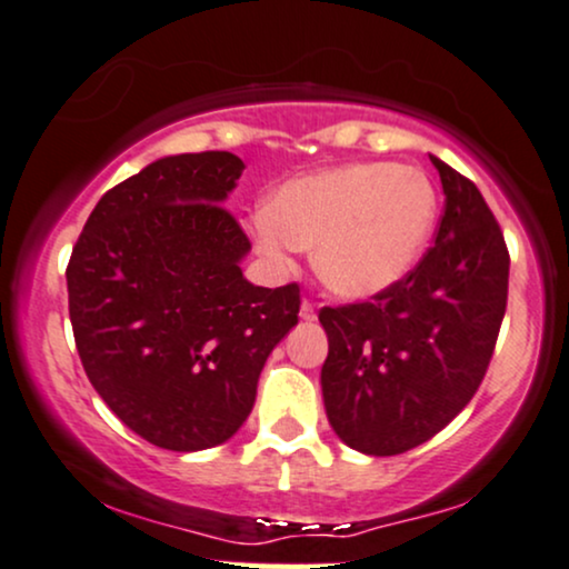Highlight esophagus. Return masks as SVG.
Listing matches in <instances>:
<instances>
[{"mask_svg":"<svg viewBox=\"0 0 569 569\" xmlns=\"http://www.w3.org/2000/svg\"><path fill=\"white\" fill-rule=\"evenodd\" d=\"M299 318H302V320H315V318H318V307H315V302H310V299H305L302 310H299Z\"/></svg>","mask_w":569,"mask_h":569,"instance_id":"obj_1","label":"esophagus"}]
</instances>
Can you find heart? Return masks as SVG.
Returning <instances> with one entry per match:
<instances>
[{"label":"heart","instance_id":"heart-1","mask_svg":"<svg viewBox=\"0 0 569 569\" xmlns=\"http://www.w3.org/2000/svg\"><path fill=\"white\" fill-rule=\"evenodd\" d=\"M437 188L419 167L355 161L293 177L257 211V251L289 267L312 246L318 278L339 297L366 299L397 283L435 230Z\"/></svg>","mask_w":569,"mask_h":569}]
</instances>
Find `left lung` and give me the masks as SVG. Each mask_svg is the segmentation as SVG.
Returning <instances> with one entry per match:
<instances>
[{
    "instance_id": "8db88e82",
    "label": "left lung",
    "mask_w": 569,
    "mask_h": 569,
    "mask_svg": "<svg viewBox=\"0 0 569 569\" xmlns=\"http://www.w3.org/2000/svg\"><path fill=\"white\" fill-rule=\"evenodd\" d=\"M445 209L435 246L371 302L323 307L320 371L333 432L368 456L432 440L488 371L509 297V249L477 184L435 159Z\"/></svg>"
}]
</instances>
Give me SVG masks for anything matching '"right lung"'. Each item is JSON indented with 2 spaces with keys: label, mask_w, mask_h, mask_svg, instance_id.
<instances>
[{
  "label": "right lung",
  "mask_w": 569,
  "mask_h": 569,
  "mask_svg": "<svg viewBox=\"0 0 569 569\" xmlns=\"http://www.w3.org/2000/svg\"><path fill=\"white\" fill-rule=\"evenodd\" d=\"M228 150L167 156L100 198L71 251L81 366L121 421L167 450L214 448L249 419L267 355L299 320V286L249 283L251 241L222 207Z\"/></svg>",
  "instance_id": "1"
}]
</instances>
